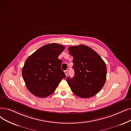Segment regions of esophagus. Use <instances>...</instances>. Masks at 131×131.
<instances>
[{
	"label": "esophagus",
	"mask_w": 131,
	"mask_h": 131,
	"mask_svg": "<svg viewBox=\"0 0 131 131\" xmlns=\"http://www.w3.org/2000/svg\"><path fill=\"white\" fill-rule=\"evenodd\" d=\"M64 72H65V73L66 76H67V74H68V71H67V70H66V71H64Z\"/></svg>",
	"instance_id": "obj_1"
}]
</instances>
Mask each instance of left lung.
I'll return each mask as SVG.
<instances>
[{
	"label": "left lung",
	"instance_id": "left-lung-1",
	"mask_svg": "<svg viewBox=\"0 0 131 131\" xmlns=\"http://www.w3.org/2000/svg\"><path fill=\"white\" fill-rule=\"evenodd\" d=\"M73 57L75 75L66 79L72 92L81 98H89L97 94L104 86L106 67L100 55L84 45L69 48Z\"/></svg>",
	"mask_w": 131,
	"mask_h": 131
}]
</instances>
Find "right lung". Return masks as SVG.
I'll use <instances>...</instances> for the list:
<instances>
[{
	"instance_id": "obj_1",
	"label": "right lung",
	"mask_w": 131,
	"mask_h": 131,
	"mask_svg": "<svg viewBox=\"0 0 131 131\" xmlns=\"http://www.w3.org/2000/svg\"><path fill=\"white\" fill-rule=\"evenodd\" d=\"M65 47L57 43L45 45L31 54L22 70L26 86L29 92L38 97L51 95L65 73L61 69L62 60L58 57Z\"/></svg>"
}]
</instances>
